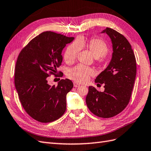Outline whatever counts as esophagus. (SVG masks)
Segmentation results:
<instances>
[{
  "instance_id": "1",
  "label": "esophagus",
  "mask_w": 151,
  "mask_h": 151,
  "mask_svg": "<svg viewBox=\"0 0 151 151\" xmlns=\"http://www.w3.org/2000/svg\"><path fill=\"white\" fill-rule=\"evenodd\" d=\"M73 84H74V87H80V84L78 83V82H74V83H73Z\"/></svg>"
}]
</instances>
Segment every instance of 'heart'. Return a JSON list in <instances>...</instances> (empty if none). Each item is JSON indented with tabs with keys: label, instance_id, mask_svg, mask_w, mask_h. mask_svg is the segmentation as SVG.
<instances>
[{
	"label": "heart",
	"instance_id": "obj_1",
	"mask_svg": "<svg viewBox=\"0 0 151 151\" xmlns=\"http://www.w3.org/2000/svg\"><path fill=\"white\" fill-rule=\"evenodd\" d=\"M86 47L94 57L98 58L106 56L109 51L107 44L99 38H93L88 41L80 38L69 44L64 53V60L67 63L75 61L78 52L82 48ZM94 75V70L83 65H77L68 70L67 76L69 78L78 83L87 82L91 76Z\"/></svg>",
	"mask_w": 151,
	"mask_h": 151
}]
</instances>
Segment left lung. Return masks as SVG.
Instances as JSON below:
<instances>
[{
  "label": "left lung",
  "instance_id": "left-lung-1",
  "mask_svg": "<svg viewBox=\"0 0 151 151\" xmlns=\"http://www.w3.org/2000/svg\"><path fill=\"white\" fill-rule=\"evenodd\" d=\"M101 33L110 37L113 52L109 64L95 79L104 83L100 92L89 87L86 99L90 111L101 118L113 117L127 107L130 100L136 75V61L131 45L123 35L107 27Z\"/></svg>",
  "mask_w": 151,
  "mask_h": 151
}]
</instances>
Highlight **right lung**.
<instances>
[{"mask_svg":"<svg viewBox=\"0 0 151 151\" xmlns=\"http://www.w3.org/2000/svg\"><path fill=\"white\" fill-rule=\"evenodd\" d=\"M73 40L74 37L45 31L19 53L15 66V88L24 110L38 122L57 120L66 110V95L73 88L72 81L62 79L57 86H50L47 78L55 75L62 64L63 49Z\"/></svg>","mask_w":151,"mask_h":151,"instance_id":"obj_1","label":"right lung"}]
</instances>
